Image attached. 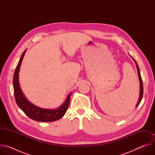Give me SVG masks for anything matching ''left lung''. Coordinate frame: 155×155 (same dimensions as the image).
<instances>
[{
	"mask_svg": "<svg viewBox=\"0 0 155 155\" xmlns=\"http://www.w3.org/2000/svg\"><path fill=\"white\" fill-rule=\"evenodd\" d=\"M133 59V58H132ZM134 59V62H135V63H136V67H137V72H138V75H139V81H140V96H139V101H138V103H137V105H136V107H137L139 105V104H140V101H141V100H142V96H143V83H142V78H141V76H140V70H139V66H138V65H137V62L135 61V59Z\"/></svg>",
	"mask_w": 155,
	"mask_h": 155,
	"instance_id": "1",
	"label": "left lung"
}]
</instances>
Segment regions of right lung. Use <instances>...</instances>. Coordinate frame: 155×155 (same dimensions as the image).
<instances>
[{"mask_svg":"<svg viewBox=\"0 0 155 155\" xmlns=\"http://www.w3.org/2000/svg\"><path fill=\"white\" fill-rule=\"evenodd\" d=\"M26 50L22 54L16 66L13 76V88L16 102L18 107L23 110L30 118L40 122L54 121L61 118L67 111L69 105L71 93L64 104L58 108L54 110L44 109L38 107L29 102L21 91L19 83V72L21 62L23 61Z\"/></svg>","mask_w":155,"mask_h":155,"instance_id":"1","label":"right lung"}]
</instances>
